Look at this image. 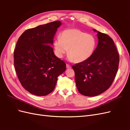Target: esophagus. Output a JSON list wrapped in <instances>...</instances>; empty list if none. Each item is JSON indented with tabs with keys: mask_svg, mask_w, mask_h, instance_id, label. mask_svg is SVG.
<instances>
[{
	"mask_svg": "<svg viewBox=\"0 0 130 130\" xmlns=\"http://www.w3.org/2000/svg\"><path fill=\"white\" fill-rule=\"evenodd\" d=\"M66 67H67V68H72V67L70 66L69 64H67Z\"/></svg>",
	"mask_w": 130,
	"mask_h": 130,
	"instance_id": "esophagus-1",
	"label": "esophagus"
}]
</instances>
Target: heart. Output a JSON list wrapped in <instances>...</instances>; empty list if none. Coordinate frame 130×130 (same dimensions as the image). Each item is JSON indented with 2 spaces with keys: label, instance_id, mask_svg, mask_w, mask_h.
<instances>
[{
  "label": "heart",
  "instance_id": "obj_1",
  "mask_svg": "<svg viewBox=\"0 0 130 130\" xmlns=\"http://www.w3.org/2000/svg\"><path fill=\"white\" fill-rule=\"evenodd\" d=\"M96 45L95 38L91 35L78 29L62 31L60 38L54 41L56 55L62 58L68 52L69 59L76 63L84 62L92 55Z\"/></svg>",
  "mask_w": 130,
  "mask_h": 130
}]
</instances>
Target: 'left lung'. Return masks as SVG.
I'll return each mask as SVG.
<instances>
[{"instance_id":"left-lung-1","label":"left lung","mask_w":130,"mask_h":130,"mask_svg":"<svg viewBox=\"0 0 130 130\" xmlns=\"http://www.w3.org/2000/svg\"><path fill=\"white\" fill-rule=\"evenodd\" d=\"M97 36L99 42L92 55L72 67L78 91L85 96H94L107 90L118 69L119 54L113 40L99 31Z\"/></svg>"}]
</instances>
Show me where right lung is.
Returning <instances> with one entry per match:
<instances>
[{"label":"right lung","mask_w":130,"mask_h":130,"mask_svg":"<svg viewBox=\"0 0 130 130\" xmlns=\"http://www.w3.org/2000/svg\"><path fill=\"white\" fill-rule=\"evenodd\" d=\"M61 24L56 21L27 29L17 41L14 65L18 80L29 93L45 96L55 88L57 77L66 64L55 55L53 38Z\"/></svg>","instance_id":"obj_1"}]
</instances>
